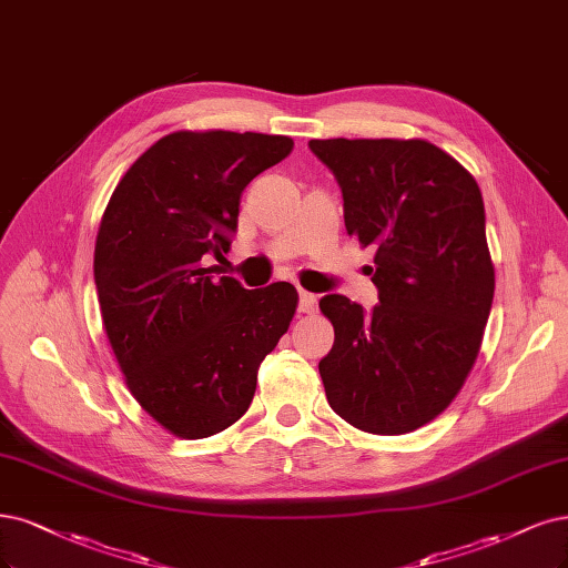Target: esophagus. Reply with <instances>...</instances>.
I'll return each mask as SVG.
<instances>
[{
  "label": "esophagus",
  "instance_id": "obj_1",
  "mask_svg": "<svg viewBox=\"0 0 568 568\" xmlns=\"http://www.w3.org/2000/svg\"><path fill=\"white\" fill-rule=\"evenodd\" d=\"M315 307H317V296H315V293L301 288L298 291V310L305 312V315H310V312H315Z\"/></svg>",
  "mask_w": 568,
  "mask_h": 568
}]
</instances>
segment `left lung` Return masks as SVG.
<instances>
[{"label": "left lung", "mask_w": 568, "mask_h": 568, "mask_svg": "<svg viewBox=\"0 0 568 568\" xmlns=\"http://www.w3.org/2000/svg\"><path fill=\"white\" fill-rule=\"evenodd\" d=\"M310 150L343 190L349 237L376 248L381 301L371 312L341 293L320 301L336 334L320 362L326 399L364 433H414L460 393L491 312L479 185L420 139H328Z\"/></svg>", "instance_id": "8db88e82"}]
</instances>
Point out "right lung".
<instances>
[{
  "mask_svg": "<svg viewBox=\"0 0 568 568\" xmlns=\"http://www.w3.org/2000/svg\"><path fill=\"white\" fill-rule=\"evenodd\" d=\"M291 150L288 135L175 131L105 206L93 251L105 334L135 402L175 437L204 439L246 414L296 312L288 282L248 291L206 267L230 248L244 187Z\"/></svg>",
  "mask_w": 568,
  "mask_h": 568,
  "instance_id": "obj_1",
  "label": "right lung"
}]
</instances>
